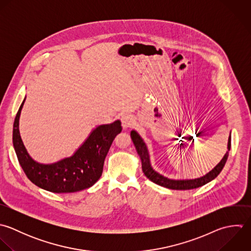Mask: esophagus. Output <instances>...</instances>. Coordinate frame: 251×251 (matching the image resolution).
Segmentation results:
<instances>
[{"label": "esophagus", "instance_id": "34e87169", "mask_svg": "<svg viewBox=\"0 0 251 251\" xmlns=\"http://www.w3.org/2000/svg\"><path fill=\"white\" fill-rule=\"evenodd\" d=\"M121 123H122V127L124 129H127V128H131L132 126L135 125V119L132 115H129V114H125L121 117Z\"/></svg>", "mask_w": 251, "mask_h": 251}]
</instances>
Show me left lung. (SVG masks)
<instances>
[{
    "label": "left lung",
    "mask_w": 251,
    "mask_h": 251,
    "mask_svg": "<svg viewBox=\"0 0 251 251\" xmlns=\"http://www.w3.org/2000/svg\"><path fill=\"white\" fill-rule=\"evenodd\" d=\"M131 139L135 145L138 154L141 157L142 168H143V172L146 175V177H148L151 182H153L161 187L171 189V190H181V191L182 190L183 191L193 190V189L200 188V187L209 183L213 179H215L220 174L222 169L224 168L226 161L228 159V156H229L230 149H231V135H230L229 141H228V151L226 152V154L224 155L222 160L216 165V167H214V169H212L209 173H207L203 177H201L198 179H193V180H170V179L158 174L151 168L147 146L144 143L143 139L140 137V135L136 131L131 132Z\"/></svg>",
    "instance_id": "obj_1"
}]
</instances>
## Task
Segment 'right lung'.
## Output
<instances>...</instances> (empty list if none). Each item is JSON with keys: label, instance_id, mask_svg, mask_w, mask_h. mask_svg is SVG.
Listing matches in <instances>:
<instances>
[{"label": "right lung", "instance_id": "obj_1", "mask_svg": "<svg viewBox=\"0 0 251 251\" xmlns=\"http://www.w3.org/2000/svg\"><path fill=\"white\" fill-rule=\"evenodd\" d=\"M24 101L25 99L14 119L12 142L27 178L39 188L56 194L76 193L92 187L100 178L110 146L122 131L121 122L117 120L97 127L71 157L53 164H40L29 156L19 135L18 122Z\"/></svg>", "mask_w": 251, "mask_h": 251}]
</instances>
